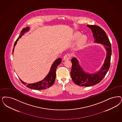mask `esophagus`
<instances>
[{"mask_svg":"<svg viewBox=\"0 0 122 122\" xmlns=\"http://www.w3.org/2000/svg\"><path fill=\"white\" fill-rule=\"evenodd\" d=\"M71 54H67L66 55H65L64 57H63V59L64 60H68L71 58Z\"/></svg>","mask_w":122,"mask_h":122,"instance_id":"1","label":"esophagus"}]
</instances>
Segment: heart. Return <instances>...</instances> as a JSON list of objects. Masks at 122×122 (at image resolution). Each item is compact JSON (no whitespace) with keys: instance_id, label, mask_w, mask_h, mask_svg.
Instances as JSON below:
<instances>
[{"instance_id":"obj_1","label":"heart","mask_w":122,"mask_h":122,"mask_svg":"<svg viewBox=\"0 0 122 122\" xmlns=\"http://www.w3.org/2000/svg\"><path fill=\"white\" fill-rule=\"evenodd\" d=\"M80 34L79 33H77L76 34V35H75V39H78V38H79V37H80ZM86 38L85 37H82V38L81 39V40H80V43L81 44H83L85 43V42H86Z\"/></svg>"}]
</instances>
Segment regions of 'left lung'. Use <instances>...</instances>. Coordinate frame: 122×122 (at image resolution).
<instances>
[{"label":"left lung","mask_w":122,"mask_h":122,"mask_svg":"<svg viewBox=\"0 0 122 122\" xmlns=\"http://www.w3.org/2000/svg\"><path fill=\"white\" fill-rule=\"evenodd\" d=\"M87 26L92 30L95 42L101 43L104 46L107 51V55L101 70L95 74L86 73L79 65L77 60L75 58L71 59L70 72L71 79L76 85L86 87L99 83L105 77L110 67L112 54L111 45L105 31L98 25H87Z\"/></svg>","instance_id":"left-lung-1"}]
</instances>
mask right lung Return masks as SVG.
Returning a JSON list of instances; mask_svg holds the SVG:
<instances>
[{"mask_svg":"<svg viewBox=\"0 0 122 122\" xmlns=\"http://www.w3.org/2000/svg\"><path fill=\"white\" fill-rule=\"evenodd\" d=\"M29 30V28L28 27H26L25 28H23L21 30L19 36L17 39V40L14 43L13 49V53L14 47L16 46L18 39L21 37L22 35L26 31H28ZM61 62H62V59L61 58H59L56 59L54 62V63H53L51 67V70L49 72L48 74L43 80L40 81H39L35 83L26 84V83L22 81L20 79V80L22 82V83L25 84L26 85V87L30 89L36 90H45L46 89L50 87H51V86H52L55 82V77H56V70L58 66L61 63Z\"/></svg>","mask_w":122,"mask_h":122,"instance_id":"1","label":"right lung"}]
</instances>
